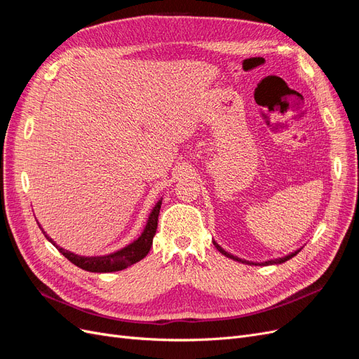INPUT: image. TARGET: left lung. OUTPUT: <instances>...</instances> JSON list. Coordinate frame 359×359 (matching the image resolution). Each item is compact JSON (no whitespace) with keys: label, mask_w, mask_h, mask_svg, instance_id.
<instances>
[{"label":"left lung","mask_w":359,"mask_h":359,"mask_svg":"<svg viewBox=\"0 0 359 359\" xmlns=\"http://www.w3.org/2000/svg\"><path fill=\"white\" fill-rule=\"evenodd\" d=\"M212 244L215 245V248L219 250V252L222 253V255H224L226 257H229V259H233V260H236V262H241V264H247V265H278V264H283V262H286V260H289V259H292L293 256H297L299 252H301V248H298V250H295V252H292V253H289V255H286V256H283V257H277V259H269V260H265V262H253V260H247V259H241V257H238V256H235V255H232V253H229V252H226V250L219 244V243H215L214 240H212Z\"/></svg>","instance_id":"left-lung-1"}]
</instances>
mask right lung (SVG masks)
I'll use <instances>...</instances> for the list:
<instances>
[{
    "instance_id": "add662e5",
    "label": "right lung",
    "mask_w": 359,
    "mask_h": 359,
    "mask_svg": "<svg viewBox=\"0 0 359 359\" xmlns=\"http://www.w3.org/2000/svg\"><path fill=\"white\" fill-rule=\"evenodd\" d=\"M161 201H163V198H160L157 201V203L154 205V208L151 210V212L148 215L147 224L144 227L142 233L139 235L137 240L127 244L123 248L116 250V252L107 253V255L81 256L78 253H73V252H70V250L60 247L55 241L52 240L50 236H48V233L43 231V227L40 226V223H39V227L41 229V232L45 233L46 240L55 245L58 248V252L64 257H67L70 262L74 264L76 266H79L85 271H90V273H115V271L126 269L130 265L139 262V260H142L148 255L151 245H153V238H154L156 231H157V222H158V212H160Z\"/></svg>"
}]
</instances>
